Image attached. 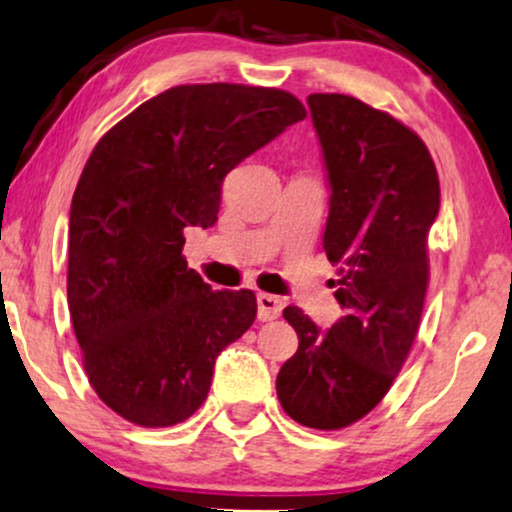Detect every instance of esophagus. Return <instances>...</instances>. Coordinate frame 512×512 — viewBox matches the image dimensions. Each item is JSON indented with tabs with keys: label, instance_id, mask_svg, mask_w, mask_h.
Masks as SVG:
<instances>
[{
	"label": "esophagus",
	"instance_id": "34e87169",
	"mask_svg": "<svg viewBox=\"0 0 512 512\" xmlns=\"http://www.w3.org/2000/svg\"><path fill=\"white\" fill-rule=\"evenodd\" d=\"M283 312V300L276 295L260 293L257 295V319L260 321H274Z\"/></svg>",
	"mask_w": 512,
	"mask_h": 512
}]
</instances>
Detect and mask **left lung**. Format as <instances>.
<instances>
[{"label":"left lung","instance_id":"1","mask_svg":"<svg viewBox=\"0 0 512 512\" xmlns=\"http://www.w3.org/2000/svg\"><path fill=\"white\" fill-rule=\"evenodd\" d=\"M307 103L331 184L323 250L345 316L321 331L300 307L283 309L300 347L276 394L304 428L340 430L383 401L416 340L439 179L423 139L390 113L345 94Z\"/></svg>","mask_w":512,"mask_h":512}]
</instances>
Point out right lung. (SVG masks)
<instances>
[{"mask_svg": "<svg viewBox=\"0 0 512 512\" xmlns=\"http://www.w3.org/2000/svg\"><path fill=\"white\" fill-rule=\"evenodd\" d=\"M304 118L283 89L179 84L94 146L70 205L68 307L89 383L129 423L193 416L219 352L255 321L252 290L189 269L184 229L215 224L226 174Z\"/></svg>", "mask_w": 512, "mask_h": 512, "instance_id": "1", "label": "right lung"}]
</instances>
